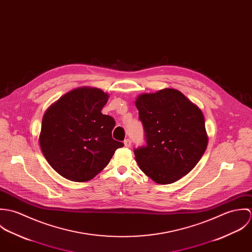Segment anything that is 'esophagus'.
I'll use <instances>...</instances> for the list:
<instances>
[{"label":"esophagus","instance_id":"1","mask_svg":"<svg viewBox=\"0 0 252 252\" xmlns=\"http://www.w3.org/2000/svg\"><path fill=\"white\" fill-rule=\"evenodd\" d=\"M131 144H132V142H131V140H130V139H126V140L124 141V144H125V146H126V147H130V146H131Z\"/></svg>","mask_w":252,"mask_h":252}]
</instances>
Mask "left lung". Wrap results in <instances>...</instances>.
<instances>
[{
    "instance_id": "8db88e82",
    "label": "left lung",
    "mask_w": 252,
    "mask_h": 252,
    "mask_svg": "<svg viewBox=\"0 0 252 252\" xmlns=\"http://www.w3.org/2000/svg\"><path fill=\"white\" fill-rule=\"evenodd\" d=\"M136 107L146 143L134 149L140 169L159 184L180 180L197 165L208 145L201 109L171 88L141 95Z\"/></svg>"
}]
</instances>
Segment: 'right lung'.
<instances>
[{
    "label": "right lung",
    "instance_id": "right-lung-1",
    "mask_svg": "<svg viewBox=\"0 0 252 252\" xmlns=\"http://www.w3.org/2000/svg\"><path fill=\"white\" fill-rule=\"evenodd\" d=\"M108 99L98 88L83 87L65 94L45 111L40 148L63 178L77 182L92 180L124 145L112 139L114 119L101 112Z\"/></svg>",
    "mask_w": 252,
    "mask_h": 252
}]
</instances>
